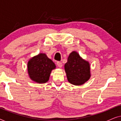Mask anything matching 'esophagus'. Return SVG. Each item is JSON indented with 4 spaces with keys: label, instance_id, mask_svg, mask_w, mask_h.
Listing matches in <instances>:
<instances>
[{
    "label": "esophagus",
    "instance_id": "34e87169",
    "mask_svg": "<svg viewBox=\"0 0 121 121\" xmlns=\"http://www.w3.org/2000/svg\"><path fill=\"white\" fill-rule=\"evenodd\" d=\"M57 65H58V67H59V68H62V62H59V61H58V62H57Z\"/></svg>",
    "mask_w": 121,
    "mask_h": 121
}]
</instances>
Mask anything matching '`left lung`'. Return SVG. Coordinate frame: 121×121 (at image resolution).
Listing matches in <instances>:
<instances>
[{"label":"left lung","instance_id":"left-lung-1","mask_svg":"<svg viewBox=\"0 0 121 121\" xmlns=\"http://www.w3.org/2000/svg\"><path fill=\"white\" fill-rule=\"evenodd\" d=\"M64 68L68 80L73 85H82L90 77L89 62L81 58L79 54L75 51L69 54Z\"/></svg>","mask_w":121,"mask_h":121}]
</instances>
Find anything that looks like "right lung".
Instances as JSON below:
<instances>
[{"mask_svg": "<svg viewBox=\"0 0 121 121\" xmlns=\"http://www.w3.org/2000/svg\"><path fill=\"white\" fill-rule=\"evenodd\" d=\"M56 65L46 54L40 53L29 61L27 69L30 78L38 83H45L49 80L51 71Z\"/></svg>", "mask_w": 121, "mask_h": 121, "instance_id": "1", "label": "right lung"}]
</instances>
